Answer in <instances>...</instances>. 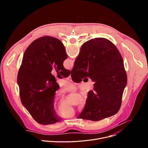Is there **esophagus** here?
Returning <instances> with one entry per match:
<instances>
[{
  "instance_id": "esophagus-1",
  "label": "esophagus",
  "mask_w": 148,
  "mask_h": 148,
  "mask_svg": "<svg viewBox=\"0 0 148 148\" xmlns=\"http://www.w3.org/2000/svg\"><path fill=\"white\" fill-rule=\"evenodd\" d=\"M68 79H69V81H72V79H71V75H70L69 76V77H68Z\"/></svg>"
}]
</instances>
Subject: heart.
Here are the masks:
<instances>
[{
    "mask_svg": "<svg viewBox=\"0 0 148 148\" xmlns=\"http://www.w3.org/2000/svg\"><path fill=\"white\" fill-rule=\"evenodd\" d=\"M74 90V87L69 84L66 88H65L66 91H73ZM85 106V102H83L80 106V110H82ZM57 114L61 117L63 118H70L73 116L74 115V111L70 105L66 102H62L58 107L57 109Z\"/></svg>",
    "mask_w": 148,
    "mask_h": 148,
    "instance_id": "heart-1",
    "label": "heart"
}]
</instances>
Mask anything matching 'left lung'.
<instances>
[{"instance_id": "1", "label": "left lung", "mask_w": 148, "mask_h": 148, "mask_svg": "<svg viewBox=\"0 0 148 148\" xmlns=\"http://www.w3.org/2000/svg\"><path fill=\"white\" fill-rule=\"evenodd\" d=\"M67 58L65 47L58 39L40 37L26 50L17 75L21 101L33 118L38 123L53 124L61 118L54 108L56 91L60 87L51 72L54 68L64 77L70 71L64 69Z\"/></svg>"}]
</instances>
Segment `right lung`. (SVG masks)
I'll use <instances>...</instances> for the list:
<instances>
[{"label": "right lung", "mask_w": 148, "mask_h": 148, "mask_svg": "<svg viewBox=\"0 0 148 148\" xmlns=\"http://www.w3.org/2000/svg\"><path fill=\"white\" fill-rule=\"evenodd\" d=\"M70 73L75 82L84 77L95 82L78 118L98 121L119 111L127 74L122 57L111 41L98 37L84 43Z\"/></svg>", "instance_id": "1"}]
</instances>
